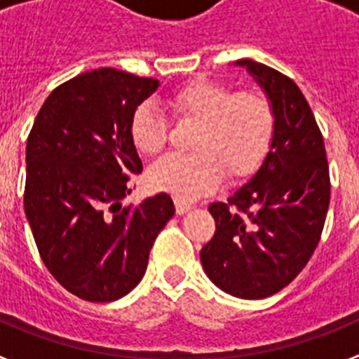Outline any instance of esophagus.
Listing matches in <instances>:
<instances>
[{
  "instance_id": "obj_1",
  "label": "esophagus",
  "mask_w": 359,
  "mask_h": 359,
  "mask_svg": "<svg viewBox=\"0 0 359 359\" xmlns=\"http://www.w3.org/2000/svg\"><path fill=\"white\" fill-rule=\"evenodd\" d=\"M190 208H192V205H187V203L177 201V199H176V214H177V215L187 214V212H189Z\"/></svg>"
}]
</instances>
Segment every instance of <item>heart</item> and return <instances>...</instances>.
<instances>
[{
	"label": "heart",
	"instance_id": "heart-1",
	"mask_svg": "<svg viewBox=\"0 0 359 359\" xmlns=\"http://www.w3.org/2000/svg\"><path fill=\"white\" fill-rule=\"evenodd\" d=\"M174 118L198 122L190 149L194 154H169L151 165L147 183L177 201H192L221 183L243 182L261 169L275 138V111L264 97L233 93L230 88L194 79L165 97ZM133 147L152 156L167 142V122L149 102L133 109L128 123Z\"/></svg>",
	"mask_w": 359,
	"mask_h": 359
}]
</instances>
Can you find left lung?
Wrapping results in <instances>:
<instances>
[{
	"label": "left lung",
	"instance_id": "obj_1",
	"mask_svg": "<svg viewBox=\"0 0 359 359\" xmlns=\"http://www.w3.org/2000/svg\"><path fill=\"white\" fill-rule=\"evenodd\" d=\"M275 111L268 158L226 203L208 210L215 233L201 264L215 286L239 298H266L309 262L322 236L331 180L323 136L300 88L261 62L241 59Z\"/></svg>",
	"mask_w": 359,
	"mask_h": 359
}]
</instances>
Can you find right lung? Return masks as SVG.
Masks as SVG:
<instances>
[{
    "mask_svg": "<svg viewBox=\"0 0 359 359\" xmlns=\"http://www.w3.org/2000/svg\"><path fill=\"white\" fill-rule=\"evenodd\" d=\"M158 86L113 68L86 72L48 95L28 135L25 214L37 250L55 280L88 302L138 286L174 215L165 192L122 205L142 172L129 116Z\"/></svg>",
    "mask_w": 359,
    "mask_h": 359,
    "instance_id": "add662e5",
    "label": "right lung"
}]
</instances>
